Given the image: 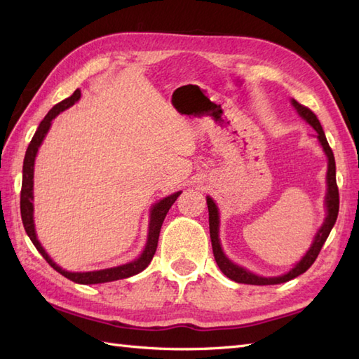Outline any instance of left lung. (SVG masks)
Segmentation results:
<instances>
[{"instance_id":"left-lung-1","label":"left lung","mask_w":359,"mask_h":359,"mask_svg":"<svg viewBox=\"0 0 359 359\" xmlns=\"http://www.w3.org/2000/svg\"><path fill=\"white\" fill-rule=\"evenodd\" d=\"M292 104L294 106L297 114H299V116L318 133V140H319V143H321L327 158H329V168H327V194H325L327 217L324 220L323 226L318 230L315 239H313V243H311V247L309 248L307 253L304 255V257L293 266L292 270L285 274H282V276L262 278V276H257V274L245 270L243 266L236 265L224 255L222 247H220V239H219V210L216 207L215 201H212L208 196L207 203H208V215H210V238H211V245H212V255H215V259H216L220 271H222L226 278H230L234 282H239V284L274 285V284H282V282H287L290 279L299 276V274H302V273H306L311 266V264L316 261L319 251H321L324 242L327 241V238H329L334 222H337L338 211H339V193H338V185H337V165H334L333 151L329 147V142H327V139H325L323 126H321V123H319V120L315 114L311 112L309 108H306L304 104L297 103L294 98H292Z\"/></svg>"}]
</instances>
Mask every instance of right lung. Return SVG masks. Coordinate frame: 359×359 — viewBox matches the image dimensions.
I'll return each mask as SVG.
<instances>
[{
	"mask_svg": "<svg viewBox=\"0 0 359 359\" xmlns=\"http://www.w3.org/2000/svg\"><path fill=\"white\" fill-rule=\"evenodd\" d=\"M80 97H81V93H80V89H77L71 97L65 98L63 102H60L53 106V108L48 112V116L41 120V123H40V126H38L36 133L34 134L32 140H30L27 151H26V156H25V163H22V184H21L20 208H21V219H22V225H25V230L30 238V241H32L35 248L40 251V255L46 259V262H48L53 270H57L60 274H63L65 278L71 279L72 282H77V284L88 285V284H103V282L125 279L129 276H134V274L140 273L147 269L157 250L160 228H162L166 212L170 211L171 205L182 194V191L168 196V197H165V199L152 205L151 216H149L147 245H144L143 253L137 257L135 261L128 262L125 265L112 266V269H104V270H98V271H85V273L67 271L53 262L49 257V255L46 253V250L41 247L40 241L36 239V233H35L34 203H32V201H34V165H35V157H36L38 148H40V144L43 143L46 134H48L49 128L52 125V120L55 118L60 112H63L65 109L71 108L74 103H77L80 100Z\"/></svg>",
	"mask_w": 359,
	"mask_h": 359,
	"instance_id": "right-lung-1",
	"label": "right lung"
}]
</instances>
